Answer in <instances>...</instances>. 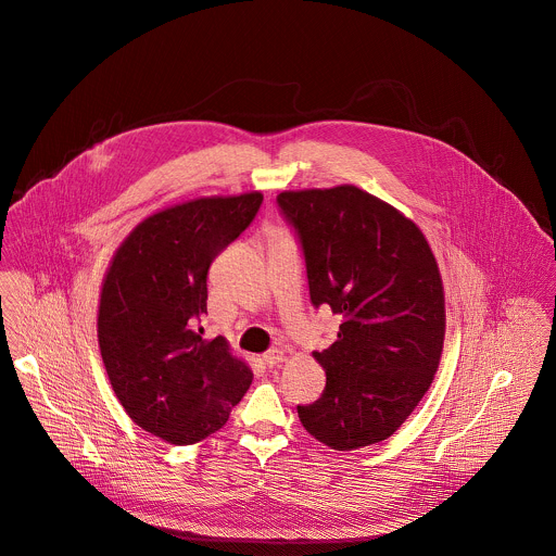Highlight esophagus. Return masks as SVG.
I'll use <instances>...</instances> for the list:
<instances>
[{
	"label": "esophagus",
	"mask_w": 556,
	"mask_h": 556,
	"mask_svg": "<svg viewBox=\"0 0 556 556\" xmlns=\"http://www.w3.org/2000/svg\"><path fill=\"white\" fill-rule=\"evenodd\" d=\"M285 352L282 350H269L267 354H263V363L269 367V369H274V367H278L280 363H285Z\"/></svg>",
	"instance_id": "34e87169"
}]
</instances>
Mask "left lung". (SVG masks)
Returning <instances> with one entry per match:
<instances>
[{
    "instance_id": "obj_1",
    "label": "left lung",
    "mask_w": 556,
    "mask_h": 556,
    "mask_svg": "<svg viewBox=\"0 0 556 556\" xmlns=\"http://www.w3.org/2000/svg\"><path fill=\"white\" fill-rule=\"evenodd\" d=\"M300 235L311 300L341 315L339 339L313 352L326 390L298 405L304 429L334 451L390 438L429 390L446 311L435 256L399 208L356 186L278 193Z\"/></svg>"
}]
</instances>
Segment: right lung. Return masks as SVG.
<instances>
[{"instance_id":"add662e5","label":"right lung","mask_w":556,"mask_h":556,"mask_svg":"<svg viewBox=\"0 0 556 556\" xmlns=\"http://www.w3.org/2000/svg\"><path fill=\"white\" fill-rule=\"evenodd\" d=\"M261 191L204 195L144 217L101 285L97 337L114 394L144 431L195 444L228 420L252 383L226 339H202L213 258L254 219Z\"/></svg>"}]
</instances>
